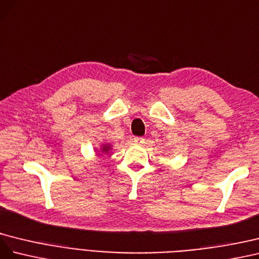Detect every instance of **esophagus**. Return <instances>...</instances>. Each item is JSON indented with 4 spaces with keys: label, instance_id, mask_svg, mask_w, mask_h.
Instances as JSON below:
<instances>
[{
    "label": "esophagus",
    "instance_id": "esophagus-1",
    "mask_svg": "<svg viewBox=\"0 0 259 259\" xmlns=\"http://www.w3.org/2000/svg\"><path fill=\"white\" fill-rule=\"evenodd\" d=\"M135 143L136 144H143L144 143V139L141 137H136L135 138Z\"/></svg>",
    "mask_w": 259,
    "mask_h": 259
}]
</instances>
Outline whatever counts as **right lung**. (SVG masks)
<instances>
[{
    "label": "right lung",
    "instance_id": "obj_1",
    "mask_svg": "<svg viewBox=\"0 0 259 259\" xmlns=\"http://www.w3.org/2000/svg\"><path fill=\"white\" fill-rule=\"evenodd\" d=\"M109 150H110V145L109 144H104L102 146L101 151H102V153H107Z\"/></svg>",
    "mask_w": 259,
    "mask_h": 259
}]
</instances>
